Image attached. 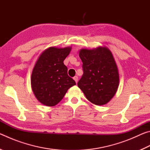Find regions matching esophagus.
Listing matches in <instances>:
<instances>
[{"mask_svg": "<svg viewBox=\"0 0 150 150\" xmlns=\"http://www.w3.org/2000/svg\"><path fill=\"white\" fill-rule=\"evenodd\" d=\"M73 79L75 80V83H77V82H78V77H77V76H75L74 77H73Z\"/></svg>", "mask_w": 150, "mask_h": 150, "instance_id": "1", "label": "esophagus"}]
</instances>
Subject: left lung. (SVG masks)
<instances>
[{
	"label": "left lung",
	"instance_id": "1",
	"mask_svg": "<svg viewBox=\"0 0 150 150\" xmlns=\"http://www.w3.org/2000/svg\"><path fill=\"white\" fill-rule=\"evenodd\" d=\"M83 75L77 83L86 98L96 105L110 101L119 86V73L115 58L108 47L83 48L79 51Z\"/></svg>",
	"mask_w": 150,
	"mask_h": 150
}]
</instances>
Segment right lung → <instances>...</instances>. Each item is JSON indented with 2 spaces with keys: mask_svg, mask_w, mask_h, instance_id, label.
<instances>
[{
  "mask_svg": "<svg viewBox=\"0 0 150 150\" xmlns=\"http://www.w3.org/2000/svg\"><path fill=\"white\" fill-rule=\"evenodd\" d=\"M71 47H50L43 52L32 70L31 86L35 98L42 105L54 106L62 100L69 88L76 85L67 75L63 61Z\"/></svg>",
  "mask_w": 150,
  "mask_h": 150,
  "instance_id": "right-lung-1",
  "label": "right lung"
}]
</instances>
